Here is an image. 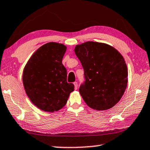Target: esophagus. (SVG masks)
Wrapping results in <instances>:
<instances>
[{
	"instance_id": "obj_1",
	"label": "esophagus",
	"mask_w": 150,
	"mask_h": 150,
	"mask_svg": "<svg viewBox=\"0 0 150 150\" xmlns=\"http://www.w3.org/2000/svg\"><path fill=\"white\" fill-rule=\"evenodd\" d=\"M73 84H74V85H75V89H77V88H78V83H77V82H74L73 83Z\"/></svg>"
}]
</instances>
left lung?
<instances>
[{
  "label": "left lung",
  "mask_w": 150,
  "mask_h": 150,
  "mask_svg": "<svg viewBox=\"0 0 150 150\" xmlns=\"http://www.w3.org/2000/svg\"><path fill=\"white\" fill-rule=\"evenodd\" d=\"M75 53L84 69L85 83L79 93L87 105L96 110H107L123 96L128 81L123 56L108 44L87 41L76 45Z\"/></svg>",
  "instance_id": "1"
}]
</instances>
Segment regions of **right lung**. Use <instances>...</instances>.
I'll return each instance as SVG.
<instances>
[{"label": "right lung", "instance_id": "obj_1", "mask_svg": "<svg viewBox=\"0 0 150 150\" xmlns=\"http://www.w3.org/2000/svg\"><path fill=\"white\" fill-rule=\"evenodd\" d=\"M67 47L50 42L39 47L24 68L23 83L34 105L42 111L54 112L66 105L74 85L67 81L62 60Z\"/></svg>", "mask_w": 150, "mask_h": 150}]
</instances>
